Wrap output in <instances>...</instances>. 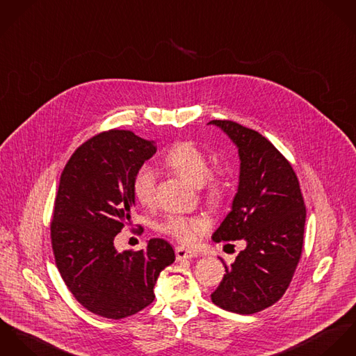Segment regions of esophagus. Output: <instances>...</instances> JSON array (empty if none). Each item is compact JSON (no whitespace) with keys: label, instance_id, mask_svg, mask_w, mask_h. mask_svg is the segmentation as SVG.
Segmentation results:
<instances>
[{"label":"esophagus","instance_id":"34e87169","mask_svg":"<svg viewBox=\"0 0 356 356\" xmlns=\"http://www.w3.org/2000/svg\"><path fill=\"white\" fill-rule=\"evenodd\" d=\"M197 257V251L194 250H187L184 247H176V259L183 261V259H190Z\"/></svg>","mask_w":356,"mask_h":356}]
</instances>
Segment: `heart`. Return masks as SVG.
Here are the masks:
<instances>
[{"instance_id":"1","label":"heart","mask_w":356,"mask_h":356,"mask_svg":"<svg viewBox=\"0 0 356 356\" xmlns=\"http://www.w3.org/2000/svg\"><path fill=\"white\" fill-rule=\"evenodd\" d=\"M165 163L179 176L203 190L210 204H218L225 195V180L221 173L210 172L209 156L191 140L176 143L165 156ZM135 199L142 206H152L156 200L157 177L149 165H140L131 181ZM159 232L179 240L183 244H194L209 228L210 221L203 216L169 214L159 225Z\"/></svg>"}]
</instances>
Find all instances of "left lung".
I'll use <instances>...</instances> for the list:
<instances>
[{
	"label": "left lung",
	"mask_w": 356,
	"mask_h": 356,
	"mask_svg": "<svg viewBox=\"0 0 356 356\" xmlns=\"http://www.w3.org/2000/svg\"><path fill=\"white\" fill-rule=\"evenodd\" d=\"M234 140L240 181L232 210L213 240H245L236 261L211 293V302L236 314L262 312L285 293L303 250L306 206L298 176L259 132L231 120H213Z\"/></svg>",
	"instance_id": "obj_1"
}]
</instances>
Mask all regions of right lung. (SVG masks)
Masks as SVG:
<instances>
[{
  "label": "right lung",
  "mask_w": 356,
  "mask_h": 356,
  "mask_svg": "<svg viewBox=\"0 0 356 356\" xmlns=\"http://www.w3.org/2000/svg\"><path fill=\"white\" fill-rule=\"evenodd\" d=\"M156 150L154 142L132 131L109 129L79 146L61 173L51 248L71 293L97 316L121 319L152 305L161 270L175 261L163 238L122 254L113 244L131 220L132 176Z\"/></svg>",
  "instance_id": "right-lung-1"
}]
</instances>
